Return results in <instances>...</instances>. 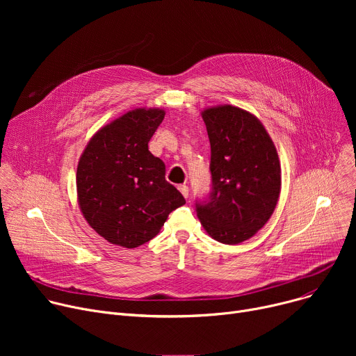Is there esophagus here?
I'll return each instance as SVG.
<instances>
[{"mask_svg": "<svg viewBox=\"0 0 356 356\" xmlns=\"http://www.w3.org/2000/svg\"><path fill=\"white\" fill-rule=\"evenodd\" d=\"M179 191L181 192V195H183L184 197H189V186L181 184V186H179Z\"/></svg>", "mask_w": 356, "mask_h": 356, "instance_id": "esophagus-1", "label": "esophagus"}]
</instances>
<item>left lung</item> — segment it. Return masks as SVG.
I'll list each match as a JSON object with an SVG mask.
<instances>
[{
  "instance_id": "8db88e82",
  "label": "left lung",
  "mask_w": 356,
  "mask_h": 356,
  "mask_svg": "<svg viewBox=\"0 0 356 356\" xmlns=\"http://www.w3.org/2000/svg\"><path fill=\"white\" fill-rule=\"evenodd\" d=\"M211 143L212 188L195 208L207 232L235 245L255 235L273 215L282 186L277 149L250 112L223 105L202 112Z\"/></svg>"
}]
</instances>
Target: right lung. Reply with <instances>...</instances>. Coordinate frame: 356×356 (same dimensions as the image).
<instances>
[{"label": "right lung", "mask_w": 356, "mask_h": 356, "mask_svg": "<svg viewBox=\"0 0 356 356\" xmlns=\"http://www.w3.org/2000/svg\"><path fill=\"white\" fill-rule=\"evenodd\" d=\"M163 109H134L101 128L76 172L81 211L111 244L136 248L153 239L168 213L186 203L165 180V165L148 149Z\"/></svg>", "instance_id": "add662e5"}]
</instances>
